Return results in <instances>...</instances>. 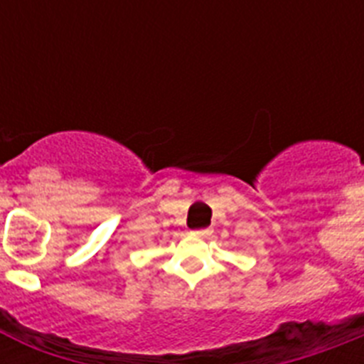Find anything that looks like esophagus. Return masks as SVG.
I'll return each mask as SVG.
<instances>
[{
    "mask_svg": "<svg viewBox=\"0 0 364 364\" xmlns=\"http://www.w3.org/2000/svg\"><path fill=\"white\" fill-rule=\"evenodd\" d=\"M211 233V230H208V228H205V230H197V231H193V235H197V237H208V235Z\"/></svg>",
    "mask_w": 364,
    "mask_h": 364,
    "instance_id": "obj_1",
    "label": "esophagus"
}]
</instances>
